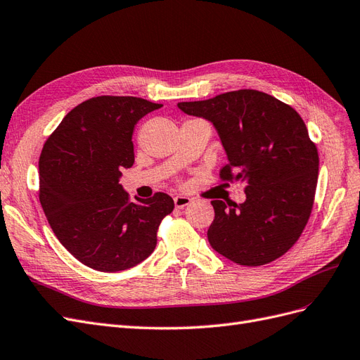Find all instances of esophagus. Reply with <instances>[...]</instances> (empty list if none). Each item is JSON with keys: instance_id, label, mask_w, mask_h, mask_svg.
I'll return each mask as SVG.
<instances>
[{"instance_id": "1", "label": "esophagus", "mask_w": 360, "mask_h": 360, "mask_svg": "<svg viewBox=\"0 0 360 360\" xmlns=\"http://www.w3.org/2000/svg\"><path fill=\"white\" fill-rule=\"evenodd\" d=\"M192 200L189 197H184V195H177V197H174V204H176L177 209H183V207L189 205Z\"/></svg>"}]
</instances>
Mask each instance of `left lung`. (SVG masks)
Segmentation results:
<instances>
[{"label":"left lung","instance_id":"obj_1","mask_svg":"<svg viewBox=\"0 0 360 360\" xmlns=\"http://www.w3.org/2000/svg\"><path fill=\"white\" fill-rule=\"evenodd\" d=\"M184 114L213 123L226 151L224 181H246L242 204L212 201V248L240 266H263L299 240L312 212L319 151L296 110L257 90L180 102Z\"/></svg>","mask_w":360,"mask_h":360}]
</instances>
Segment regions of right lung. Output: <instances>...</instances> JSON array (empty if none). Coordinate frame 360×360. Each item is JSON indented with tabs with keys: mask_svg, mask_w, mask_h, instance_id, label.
Here are the masks:
<instances>
[{
	"mask_svg": "<svg viewBox=\"0 0 360 360\" xmlns=\"http://www.w3.org/2000/svg\"><path fill=\"white\" fill-rule=\"evenodd\" d=\"M162 105L99 96L75 106L43 146L39 200L60 243L86 267L120 271L139 264L174 209L169 195L130 202L118 183L135 162L134 127Z\"/></svg>",
	"mask_w": 360,
	"mask_h": 360,
	"instance_id": "add662e5",
	"label": "right lung"
}]
</instances>
